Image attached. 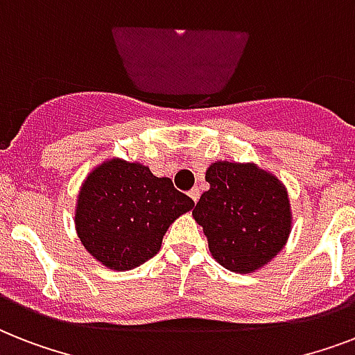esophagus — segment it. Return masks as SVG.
<instances>
[{
	"label": "esophagus",
	"instance_id": "esophagus-1",
	"mask_svg": "<svg viewBox=\"0 0 355 355\" xmlns=\"http://www.w3.org/2000/svg\"><path fill=\"white\" fill-rule=\"evenodd\" d=\"M189 197H191V200H193V202H197V200H199V197H200V189L197 188V186L189 189Z\"/></svg>",
	"mask_w": 355,
	"mask_h": 355
}]
</instances>
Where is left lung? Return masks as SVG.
Returning <instances> with one entry per match:
<instances>
[{
    "label": "left lung",
    "instance_id": "1",
    "mask_svg": "<svg viewBox=\"0 0 355 355\" xmlns=\"http://www.w3.org/2000/svg\"><path fill=\"white\" fill-rule=\"evenodd\" d=\"M210 189L193 208L211 256L228 270L252 272L280 252L291 232L284 184L254 164L216 162Z\"/></svg>",
    "mask_w": 355,
    "mask_h": 355
}]
</instances>
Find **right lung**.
Segmentation results:
<instances>
[{
    "label": "right lung",
    "mask_w": 355,
    "mask_h": 355,
    "mask_svg": "<svg viewBox=\"0 0 355 355\" xmlns=\"http://www.w3.org/2000/svg\"><path fill=\"white\" fill-rule=\"evenodd\" d=\"M195 202L155 177L149 167L114 158L88 175L75 211V228L88 252L114 270L145 263L162 247V237Z\"/></svg>",
    "instance_id": "add662e5"
}]
</instances>
